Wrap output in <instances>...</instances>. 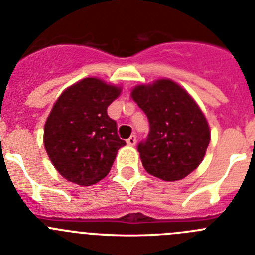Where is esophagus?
Listing matches in <instances>:
<instances>
[{"label": "esophagus", "instance_id": "obj_1", "mask_svg": "<svg viewBox=\"0 0 255 255\" xmlns=\"http://www.w3.org/2000/svg\"><path fill=\"white\" fill-rule=\"evenodd\" d=\"M135 143H137V137L135 135H130L129 138L127 139V144L128 146H135Z\"/></svg>", "mask_w": 255, "mask_h": 255}]
</instances>
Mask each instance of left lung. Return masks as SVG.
<instances>
[{"label":"left lung","instance_id":"1","mask_svg":"<svg viewBox=\"0 0 255 255\" xmlns=\"http://www.w3.org/2000/svg\"><path fill=\"white\" fill-rule=\"evenodd\" d=\"M130 95L149 122L148 135L137 147L144 170L163 181L186 177L201 163L210 142L201 109L170 79L137 85Z\"/></svg>","mask_w":255,"mask_h":255}]
</instances>
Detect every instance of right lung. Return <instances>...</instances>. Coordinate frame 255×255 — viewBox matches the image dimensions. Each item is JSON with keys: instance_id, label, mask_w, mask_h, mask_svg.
Returning a JSON list of instances; mask_svg holds the SVG:
<instances>
[{"instance_id": "add662e5", "label": "right lung", "mask_w": 255, "mask_h": 255, "mask_svg": "<svg viewBox=\"0 0 255 255\" xmlns=\"http://www.w3.org/2000/svg\"><path fill=\"white\" fill-rule=\"evenodd\" d=\"M120 93V87L85 78L64 90L52 107L44 128L45 149L68 181L80 186L101 181L126 146L107 113Z\"/></svg>"}]
</instances>
